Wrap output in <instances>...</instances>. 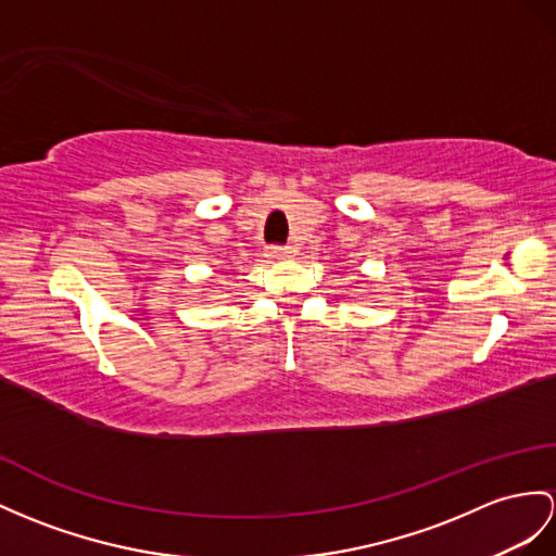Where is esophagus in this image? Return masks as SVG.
<instances>
[{
  "mask_svg": "<svg viewBox=\"0 0 556 556\" xmlns=\"http://www.w3.org/2000/svg\"><path fill=\"white\" fill-rule=\"evenodd\" d=\"M294 254H296L294 245H286V248L276 245V248H270V256H274V260H292Z\"/></svg>",
  "mask_w": 556,
  "mask_h": 556,
  "instance_id": "1",
  "label": "esophagus"
}]
</instances>
